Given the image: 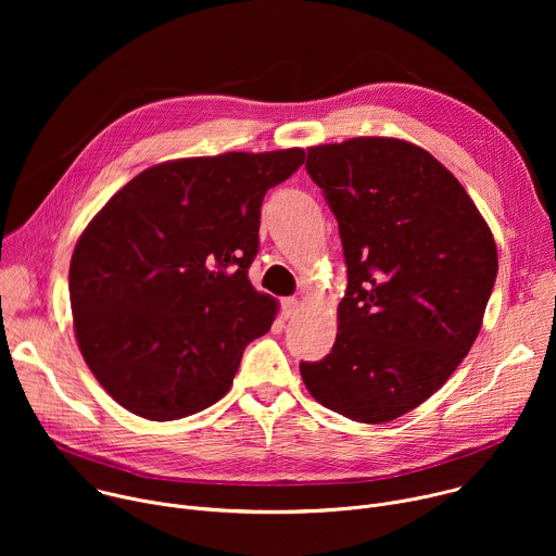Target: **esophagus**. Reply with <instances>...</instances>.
<instances>
[{"label": "esophagus", "mask_w": 556, "mask_h": 556, "mask_svg": "<svg viewBox=\"0 0 556 556\" xmlns=\"http://www.w3.org/2000/svg\"><path fill=\"white\" fill-rule=\"evenodd\" d=\"M296 312H299V301L296 299H283V303H281L283 319H290V316H294Z\"/></svg>", "instance_id": "obj_1"}]
</instances>
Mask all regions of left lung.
I'll return each mask as SVG.
<instances>
[{
	"instance_id": "left-lung-1",
	"label": "left lung",
	"mask_w": 556,
	"mask_h": 556,
	"mask_svg": "<svg viewBox=\"0 0 556 556\" xmlns=\"http://www.w3.org/2000/svg\"><path fill=\"white\" fill-rule=\"evenodd\" d=\"M305 169L339 222L348 290L334 348L301 363V378L350 420H395L478 339L497 277L493 232L457 178L407 140L316 144Z\"/></svg>"
}]
</instances>
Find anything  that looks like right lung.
I'll use <instances>...</instances> for the list:
<instances>
[{"mask_svg":"<svg viewBox=\"0 0 556 556\" xmlns=\"http://www.w3.org/2000/svg\"><path fill=\"white\" fill-rule=\"evenodd\" d=\"M305 151H228L144 169L94 215L72 253L74 334L88 367L127 412L169 422L230 389L277 301L249 268L268 189Z\"/></svg>","mask_w":556,"mask_h":556,"instance_id":"1","label":"right lung"}]
</instances>
